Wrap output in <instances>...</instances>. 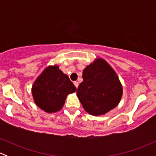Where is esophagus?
<instances>
[{"label":"esophagus","instance_id":"obj_1","mask_svg":"<svg viewBox=\"0 0 156 156\" xmlns=\"http://www.w3.org/2000/svg\"><path fill=\"white\" fill-rule=\"evenodd\" d=\"M74 84H75V86L76 87V88H78V85H79V83H78V81H74Z\"/></svg>","mask_w":156,"mask_h":156}]
</instances>
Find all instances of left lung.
Masks as SVG:
<instances>
[{
  "label": "left lung",
  "mask_w": 156,
  "mask_h": 156,
  "mask_svg": "<svg viewBox=\"0 0 156 156\" xmlns=\"http://www.w3.org/2000/svg\"><path fill=\"white\" fill-rule=\"evenodd\" d=\"M83 81L77 96L84 110L92 115H101L115 108L123 89L116 72L101 58H97L83 71Z\"/></svg>",
  "instance_id": "8db88e82"
}]
</instances>
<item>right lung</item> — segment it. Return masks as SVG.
<instances>
[{
    "instance_id": "obj_1",
    "label": "right lung",
    "mask_w": 156,
    "mask_h": 156,
    "mask_svg": "<svg viewBox=\"0 0 156 156\" xmlns=\"http://www.w3.org/2000/svg\"><path fill=\"white\" fill-rule=\"evenodd\" d=\"M32 96L34 103L44 112L53 113L59 111L69 94L76 87L56 65L48 66L33 84Z\"/></svg>"
}]
</instances>
